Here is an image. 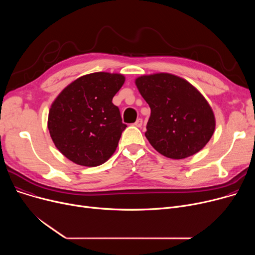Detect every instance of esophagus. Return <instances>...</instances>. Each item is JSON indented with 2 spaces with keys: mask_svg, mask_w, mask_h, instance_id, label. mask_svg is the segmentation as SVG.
Wrapping results in <instances>:
<instances>
[{
  "mask_svg": "<svg viewBox=\"0 0 255 255\" xmlns=\"http://www.w3.org/2000/svg\"><path fill=\"white\" fill-rule=\"evenodd\" d=\"M134 125H135L136 127H141V125H142V119H137V120L135 121Z\"/></svg>",
  "mask_w": 255,
  "mask_h": 255,
  "instance_id": "34e87169",
  "label": "esophagus"
}]
</instances>
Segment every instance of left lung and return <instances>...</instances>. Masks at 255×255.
I'll use <instances>...</instances> for the list:
<instances>
[{"label":"left lung","mask_w":255,"mask_h":255,"mask_svg":"<svg viewBox=\"0 0 255 255\" xmlns=\"http://www.w3.org/2000/svg\"><path fill=\"white\" fill-rule=\"evenodd\" d=\"M135 84L151 109L144 135L157 152L183 159L208 143L215 130V117L192 85L168 73L143 75Z\"/></svg>","instance_id":"obj_1"}]
</instances>
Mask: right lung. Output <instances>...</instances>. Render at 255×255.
<instances>
[{"mask_svg": "<svg viewBox=\"0 0 255 255\" xmlns=\"http://www.w3.org/2000/svg\"><path fill=\"white\" fill-rule=\"evenodd\" d=\"M124 82L122 74H88L65 88L51 104V139L72 162L98 166L115 153L127 125L113 98Z\"/></svg>", "mask_w": 255, "mask_h": 255, "instance_id": "obj_1", "label": "right lung"}]
</instances>
